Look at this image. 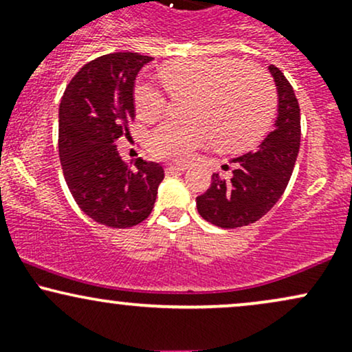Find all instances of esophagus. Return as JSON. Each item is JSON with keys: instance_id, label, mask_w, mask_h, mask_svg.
Returning <instances> with one entry per match:
<instances>
[{"instance_id": "obj_1", "label": "esophagus", "mask_w": 352, "mask_h": 352, "mask_svg": "<svg viewBox=\"0 0 352 352\" xmlns=\"http://www.w3.org/2000/svg\"><path fill=\"white\" fill-rule=\"evenodd\" d=\"M187 170V165L184 164H170L165 167V173H175V172H184Z\"/></svg>"}]
</instances>
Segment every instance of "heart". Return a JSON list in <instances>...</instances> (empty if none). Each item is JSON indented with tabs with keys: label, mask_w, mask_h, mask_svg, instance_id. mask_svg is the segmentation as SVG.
Returning <instances> with one entry per match:
<instances>
[{
	"label": "heart",
	"mask_w": 352,
	"mask_h": 352,
	"mask_svg": "<svg viewBox=\"0 0 352 352\" xmlns=\"http://www.w3.org/2000/svg\"><path fill=\"white\" fill-rule=\"evenodd\" d=\"M159 78L170 94L190 92V117L153 129L148 151L157 159L184 162L212 140L220 151H243L263 137L273 119L276 92L270 76L232 56L172 60L160 67ZM134 104L140 119L153 122L167 109V96L139 80Z\"/></svg>",
	"instance_id": "heart-1"
}]
</instances>
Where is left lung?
Wrapping results in <instances>:
<instances>
[{
  "instance_id": "8db88e82",
  "label": "left lung",
  "mask_w": 352,
  "mask_h": 352,
  "mask_svg": "<svg viewBox=\"0 0 352 352\" xmlns=\"http://www.w3.org/2000/svg\"><path fill=\"white\" fill-rule=\"evenodd\" d=\"M268 69L278 91L273 131L256 151L233 159L235 168L228 179L213 173L210 188L197 197L201 218L220 228L245 227L266 215L281 199L300 152V104L285 74L276 66Z\"/></svg>"
}]
</instances>
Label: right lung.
Segmentation results:
<instances>
[{
  "label": "right lung",
  "mask_w": 352,
  "mask_h": 352,
  "mask_svg": "<svg viewBox=\"0 0 352 352\" xmlns=\"http://www.w3.org/2000/svg\"><path fill=\"white\" fill-rule=\"evenodd\" d=\"M151 56L114 52L91 60L64 91L59 106V159L79 208L111 228H129L151 215L162 165L137 159L129 167L117 140L135 117L134 84Z\"/></svg>",
  "instance_id": "add662e5"
}]
</instances>
